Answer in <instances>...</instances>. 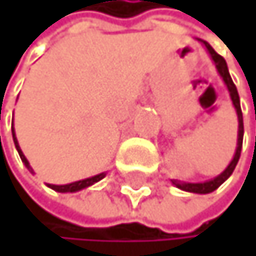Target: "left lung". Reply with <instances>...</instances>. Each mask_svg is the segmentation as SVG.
Returning <instances> with one entry per match:
<instances>
[{"label":"left lung","instance_id":"obj_1","mask_svg":"<svg viewBox=\"0 0 256 256\" xmlns=\"http://www.w3.org/2000/svg\"><path fill=\"white\" fill-rule=\"evenodd\" d=\"M200 43L205 46L206 52L210 54V58L215 64V67L218 70L220 76L223 78V82L226 84V88L229 91V96H231V100H232V106L236 108V114H238V122H239V126H238V148H236V152H234V157L232 160L229 162V165L224 168V172H221L218 176H215L213 180H208V181H204V182H184V181H180V180H172V182L174 184L176 188L181 189V190H186V192H194V194H210L213 192L215 189H218L221 184H223L229 176L232 174L236 165H238L239 162V157H240V150H242V138H244V120H242V110H240V99H239V92H238V88H236V84L232 83V78L229 75V70H228V64L226 60L221 58V56L213 50V48L206 43L204 40H198Z\"/></svg>","mask_w":256,"mask_h":256}]
</instances>
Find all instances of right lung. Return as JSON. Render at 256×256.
I'll return each instance as SVG.
<instances>
[{
	"label": "right lung",
	"instance_id": "obj_1",
	"mask_svg": "<svg viewBox=\"0 0 256 256\" xmlns=\"http://www.w3.org/2000/svg\"><path fill=\"white\" fill-rule=\"evenodd\" d=\"M12 139H14L16 149H17V152H18V156H20V158H22V162H24V165L27 166L32 173H35V172H33V168L30 166L27 157L24 156V152H22V149H20V146H18V141H17V138H16L14 126H12ZM104 176H106V173H99V174H96V176H91V178L80 180V181H75V182H70V184H48V186H50L51 189H54V190H58V192H78V190H82V189H84V188H90V186H92L94 182L100 181V180L104 178Z\"/></svg>",
	"mask_w": 256,
	"mask_h": 256
}]
</instances>
